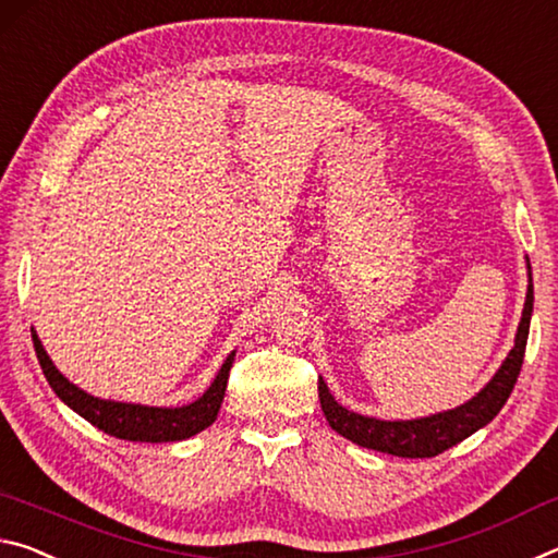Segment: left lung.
Listing matches in <instances>:
<instances>
[{"instance_id": "1", "label": "left lung", "mask_w": 558, "mask_h": 558, "mask_svg": "<svg viewBox=\"0 0 558 558\" xmlns=\"http://www.w3.org/2000/svg\"><path fill=\"white\" fill-rule=\"evenodd\" d=\"M534 308V287H532V269H529V291L526 304L522 312V324H519L514 349L509 351L507 361L501 363L497 376L492 378L485 388L468 403L447 410V413H437L430 417L420 420H398V423H388V420L365 417L351 410L341 408L336 403L331 392H328L324 378H318V398H322V410L328 420V425L336 433L343 435L368 450L398 454V458H435L452 445L462 442L464 437L477 433L485 427L492 417H495L507 398L514 390V383L519 378L524 363L526 339H529V322H532Z\"/></svg>"}]
</instances>
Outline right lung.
<instances>
[{"label":"right lung","instance_id":"right-lung-1","mask_svg":"<svg viewBox=\"0 0 558 558\" xmlns=\"http://www.w3.org/2000/svg\"><path fill=\"white\" fill-rule=\"evenodd\" d=\"M32 341L44 376H47L49 386L63 403L71 410H76L81 417H86L90 425H96L98 430L113 435L118 440L131 442H175L203 433L205 427L213 425L219 413V405H222L227 378H230V368L234 361V353L227 355V361L222 368H219L215 383L207 388L203 398L195 400V403H190L185 408H145L131 403H113V400H100L88 396L86 390L76 388L69 378L61 376L47 351H44L34 328Z\"/></svg>","mask_w":558,"mask_h":558}]
</instances>
